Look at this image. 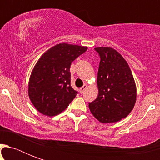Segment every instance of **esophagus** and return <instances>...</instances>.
<instances>
[{"label":"esophagus","instance_id":"34e87169","mask_svg":"<svg viewBox=\"0 0 160 160\" xmlns=\"http://www.w3.org/2000/svg\"><path fill=\"white\" fill-rule=\"evenodd\" d=\"M86 88H87V85H83L82 87H81V88H80V93H83V92H84V91H85V89H86Z\"/></svg>","mask_w":160,"mask_h":160}]
</instances>
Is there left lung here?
Segmentation results:
<instances>
[{
  "mask_svg": "<svg viewBox=\"0 0 160 160\" xmlns=\"http://www.w3.org/2000/svg\"><path fill=\"white\" fill-rule=\"evenodd\" d=\"M100 58L98 70L99 94L89 103L92 114L101 123L121 120L133 109L136 101V85L128 63L110 47H97Z\"/></svg>",
  "mask_w": 160,
  "mask_h": 160,
  "instance_id": "1",
  "label": "left lung"
}]
</instances>
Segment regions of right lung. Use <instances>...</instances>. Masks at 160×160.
<instances>
[{"mask_svg":"<svg viewBox=\"0 0 160 160\" xmlns=\"http://www.w3.org/2000/svg\"><path fill=\"white\" fill-rule=\"evenodd\" d=\"M86 51L85 46L60 43L39 59L30 77L28 94L41 114H60L75 99L78 92L70 86V65Z\"/></svg>","mask_w":160,"mask_h":160,"instance_id":"right-lung-1","label":"right lung"}]
</instances>
